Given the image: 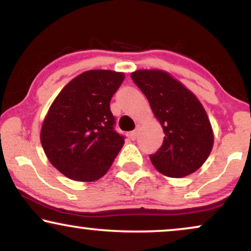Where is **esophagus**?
Listing matches in <instances>:
<instances>
[{
  "mask_svg": "<svg viewBox=\"0 0 251 251\" xmlns=\"http://www.w3.org/2000/svg\"><path fill=\"white\" fill-rule=\"evenodd\" d=\"M137 136H138V131H137V130H133V131L129 133V137H130V139H131V140H136Z\"/></svg>",
  "mask_w": 251,
  "mask_h": 251,
  "instance_id": "obj_1",
  "label": "esophagus"
}]
</instances>
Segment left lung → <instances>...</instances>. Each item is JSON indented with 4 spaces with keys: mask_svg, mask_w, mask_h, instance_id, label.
Returning <instances> with one entry per match:
<instances>
[{
    "mask_svg": "<svg viewBox=\"0 0 251 251\" xmlns=\"http://www.w3.org/2000/svg\"><path fill=\"white\" fill-rule=\"evenodd\" d=\"M131 78L149 100L166 133L162 146L150 156L164 176L181 178L197 171L208 159L214 132L207 113L193 92L169 73L139 70Z\"/></svg>",
    "mask_w": 251,
    "mask_h": 251,
    "instance_id": "left-lung-1",
    "label": "left lung"
}]
</instances>
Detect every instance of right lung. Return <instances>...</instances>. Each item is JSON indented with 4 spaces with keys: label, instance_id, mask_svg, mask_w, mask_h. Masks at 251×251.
Here are the masks:
<instances>
[{
    "label": "right lung",
    "instance_id": "right-lung-1",
    "mask_svg": "<svg viewBox=\"0 0 251 251\" xmlns=\"http://www.w3.org/2000/svg\"><path fill=\"white\" fill-rule=\"evenodd\" d=\"M125 74L92 70L77 75L59 92L41 129V144L64 176L95 181L111 168L125 144L114 130L109 102Z\"/></svg>",
    "mask_w": 251,
    "mask_h": 251
}]
</instances>
